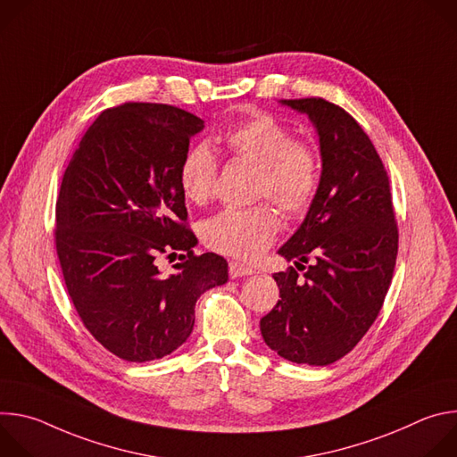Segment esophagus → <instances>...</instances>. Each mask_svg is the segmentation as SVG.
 <instances>
[{
	"mask_svg": "<svg viewBox=\"0 0 457 457\" xmlns=\"http://www.w3.org/2000/svg\"><path fill=\"white\" fill-rule=\"evenodd\" d=\"M253 275V270L240 264V262H229V277L231 278H238V277H247Z\"/></svg>",
	"mask_w": 457,
	"mask_h": 457,
	"instance_id": "esophagus-1",
	"label": "esophagus"
}]
</instances>
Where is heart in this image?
Wrapping results in <instances>:
<instances>
[{"mask_svg":"<svg viewBox=\"0 0 457 457\" xmlns=\"http://www.w3.org/2000/svg\"><path fill=\"white\" fill-rule=\"evenodd\" d=\"M229 155L254 168V197L271 199L286 215L298 217L309 210L320 187L316 150L295 141L291 129L270 113H256L229 126L219 137ZM219 162L208 145H195L179 166V186L191 204H204L215 195ZM277 210L260 203L251 208H226L203 224L204 244L222 254L254 260L277 238Z\"/></svg>","mask_w":457,"mask_h":457,"instance_id":"b5f03b06","label":"heart"}]
</instances>
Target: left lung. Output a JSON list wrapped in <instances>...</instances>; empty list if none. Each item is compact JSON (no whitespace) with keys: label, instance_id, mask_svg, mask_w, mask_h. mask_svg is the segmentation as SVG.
I'll return each instance as SVG.
<instances>
[{"label":"left lung","instance_id":"obj_1","mask_svg":"<svg viewBox=\"0 0 457 457\" xmlns=\"http://www.w3.org/2000/svg\"><path fill=\"white\" fill-rule=\"evenodd\" d=\"M307 113L320 139V187L296 233L278 249L295 268L275 273L277 305L260 320L264 342L295 363L329 365L363 338L383 305L398 254L385 166L363 128L321 97L282 99Z\"/></svg>","mask_w":457,"mask_h":457}]
</instances>
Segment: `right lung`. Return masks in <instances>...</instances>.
Instances as JSON below:
<instances>
[{"label": "right lung", "instance_id": "obj_1", "mask_svg": "<svg viewBox=\"0 0 457 457\" xmlns=\"http://www.w3.org/2000/svg\"><path fill=\"white\" fill-rule=\"evenodd\" d=\"M204 120L155 103L104 110L62 175L55 249L74 307L90 335L126 361H152L193 331L195 303L228 282V262L195 254L179 166ZM179 255L162 278L154 258Z\"/></svg>", "mask_w": 457, "mask_h": 457}]
</instances>
